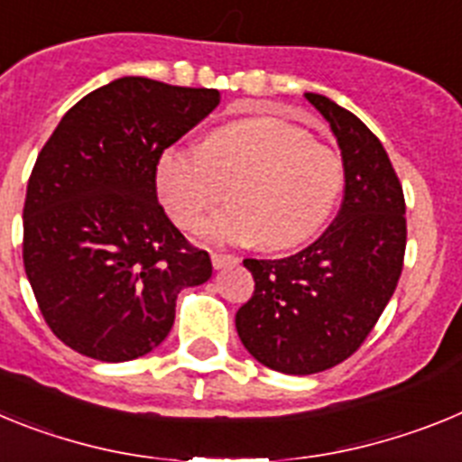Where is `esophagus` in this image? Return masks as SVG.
Wrapping results in <instances>:
<instances>
[{
    "label": "esophagus",
    "mask_w": 462,
    "mask_h": 462,
    "mask_svg": "<svg viewBox=\"0 0 462 462\" xmlns=\"http://www.w3.org/2000/svg\"><path fill=\"white\" fill-rule=\"evenodd\" d=\"M238 256L228 254V252H212V266L217 268H226V266H236L238 263Z\"/></svg>",
    "instance_id": "obj_1"
}]
</instances>
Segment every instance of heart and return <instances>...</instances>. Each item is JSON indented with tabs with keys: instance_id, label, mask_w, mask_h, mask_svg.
<instances>
[{
	"instance_id": "heart-1",
	"label": "heart",
	"mask_w": 462,
	"mask_h": 462,
	"mask_svg": "<svg viewBox=\"0 0 462 462\" xmlns=\"http://www.w3.org/2000/svg\"><path fill=\"white\" fill-rule=\"evenodd\" d=\"M231 187L236 206L215 215L203 234L289 250L330 219L345 189V164L308 129L275 117L228 122L203 148L175 145L159 157V199L178 226H199Z\"/></svg>"
}]
</instances>
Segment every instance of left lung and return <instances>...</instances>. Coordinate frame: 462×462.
<instances>
[{
    "label": "left lung",
    "mask_w": 462,
    "mask_h": 462,
    "mask_svg": "<svg viewBox=\"0 0 462 462\" xmlns=\"http://www.w3.org/2000/svg\"><path fill=\"white\" fill-rule=\"evenodd\" d=\"M345 164V199L328 228L287 259H245L254 293L236 312L240 342L266 368L314 374L352 356L398 287L407 245L405 194L379 138L321 94Z\"/></svg>",
    "instance_id": "obj_1"
}]
</instances>
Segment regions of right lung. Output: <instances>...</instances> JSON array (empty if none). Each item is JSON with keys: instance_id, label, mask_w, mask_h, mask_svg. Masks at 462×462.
I'll return each instance as SVG.
<instances>
[{"instance_id": "add662e5", "label": "right lung", "mask_w": 462, "mask_h": 462, "mask_svg": "<svg viewBox=\"0 0 462 462\" xmlns=\"http://www.w3.org/2000/svg\"><path fill=\"white\" fill-rule=\"evenodd\" d=\"M219 92L126 76L94 89L41 148L23 208V263L48 328L106 363L169 336L185 287L212 263L157 201V164Z\"/></svg>"}]
</instances>
